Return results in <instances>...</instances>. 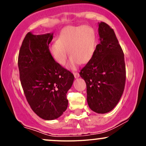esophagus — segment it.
<instances>
[{
	"label": "esophagus",
	"mask_w": 146,
	"mask_h": 146,
	"mask_svg": "<svg viewBox=\"0 0 146 146\" xmlns=\"http://www.w3.org/2000/svg\"><path fill=\"white\" fill-rule=\"evenodd\" d=\"M73 75H74L75 76V78H78L79 77H80V74H79L78 73H73Z\"/></svg>",
	"instance_id": "esophagus-1"
}]
</instances>
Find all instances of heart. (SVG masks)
<instances>
[{"label":"heart","mask_w":146,"mask_h":146,"mask_svg":"<svg viewBox=\"0 0 146 146\" xmlns=\"http://www.w3.org/2000/svg\"><path fill=\"white\" fill-rule=\"evenodd\" d=\"M97 38L96 31L91 27H66L49 46L50 55L57 63L63 65L68 49L71 56L66 66L74 68L80 63L86 64L91 60L96 49Z\"/></svg>","instance_id":"heart-1"}]
</instances>
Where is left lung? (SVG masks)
Segmentation results:
<instances>
[{
	"label": "left lung",
	"instance_id": "left-lung-1",
	"mask_svg": "<svg viewBox=\"0 0 146 146\" xmlns=\"http://www.w3.org/2000/svg\"><path fill=\"white\" fill-rule=\"evenodd\" d=\"M100 44L80 75L86 84L87 102L93 111L104 114L116 106L125 82L124 55L115 33L106 23H98Z\"/></svg>",
	"mask_w": 146,
	"mask_h": 146
}]
</instances>
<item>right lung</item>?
Wrapping results in <instances>:
<instances>
[{"mask_svg":"<svg viewBox=\"0 0 146 146\" xmlns=\"http://www.w3.org/2000/svg\"><path fill=\"white\" fill-rule=\"evenodd\" d=\"M53 36V33H28L22 43L18 60L27 100L33 112L44 120L56 119L66 110V93L74 80V75L50 55L48 44Z\"/></svg>","mask_w":146,"mask_h":146,"instance_id":"1","label":"right lung"}]
</instances>
